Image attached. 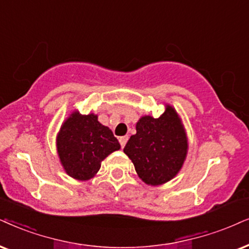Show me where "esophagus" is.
Wrapping results in <instances>:
<instances>
[{
  "mask_svg": "<svg viewBox=\"0 0 249 249\" xmlns=\"http://www.w3.org/2000/svg\"><path fill=\"white\" fill-rule=\"evenodd\" d=\"M127 140H128V137H127V135H124V137H119V143H121L122 148H124V147H125V144H126Z\"/></svg>",
  "mask_w": 249,
  "mask_h": 249,
  "instance_id": "34e87169",
  "label": "esophagus"
}]
</instances>
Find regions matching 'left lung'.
Masks as SVG:
<instances>
[{"label": "left lung", "mask_w": 249, "mask_h": 249, "mask_svg": "<svg viewBox=\"0 0 249 249\" xmlns=\"http://www.w3.org/2000/svg\"><path fill=\"white\" fill-rule=\"evenodd\" d=\"M124 153L146 184L156 186L171 180L187 154L186 135L175 109L166 106L161 117H141Z\"/></svg>", "instance_id": "8db88e82"}]
</instances>
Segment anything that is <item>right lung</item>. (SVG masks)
Returning <instances> with one entry per match:
<instances>
[{
  "label": "right lung",
  "mask_w": 249,
  "mask_h": 249,
  "mask_svg": "<svg viewBox=\"0 0 249 249\" xmlns=\"http://www.w3.org/2000/svg\"><path fill=\"white\" fill-rule=\"evenodd\" d=\"M121 148L111 130L100 124L97 116L73 112L57 135V152L69 176L88 180L101 168L109 154Z\"/></svg>",
  "instance_id": "add662e5"
}]
</instances>
